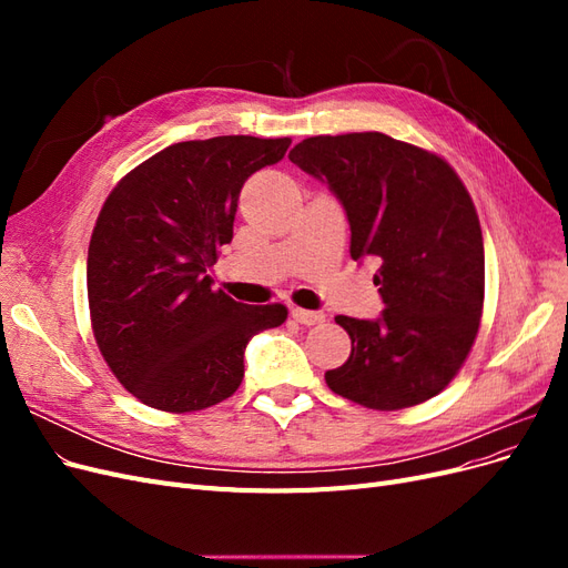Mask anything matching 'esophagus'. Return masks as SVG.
I'll list each match as a JSON object with an SVG mask.
<instances>
[{
  "mask_svg": "<svg viewBox=\"0 0 568 568\" xmlns=\"http://www.w3.org/2000/svg\"><path fill=\"white\" fill-rule=\"evenodd\" d=\"M291 315H294V320L305 324V326L324 322V313H320V311H303V307H291Z\"/></svg>",
  "mask_w": 568,
  "mask_h": 568,
  "instance_id": "1",
  "label": "esophagus"
}]
</instances>
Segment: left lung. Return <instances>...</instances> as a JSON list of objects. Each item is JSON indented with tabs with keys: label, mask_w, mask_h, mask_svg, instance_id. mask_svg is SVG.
<instances>
[{
	"label": "left lung",
	"mask_w": 568,
	"mask_h": 568,
	"mask_svg": "<svg viewBox=\"0 0 568 568\" xmlns=\"http://www.w3.org/2000/svg\"><path fill=\"white\" fill-rule=\"evenodd\" d=\"M288 159L343 205L353 261L379 265L384 311L336 317L351 357L324 374L326 386L388 412L434 398L467 359L484 311V236L467 186L436 153L382 132L307 136Z\"/></svg>",
	"instance_id": "left-lung-1"
}]
</instances>
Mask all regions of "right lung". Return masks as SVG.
I'll list each match as a JSON object with an SVG mask.
<instances>
[{
	"label": "right lung",
	"mask_w": 568,
	"mask_h": 568,
	"mask_svg": "<svg viewBox=\"0 0 568 568\" xmlns=\"http://www.w3.org/2000/svg\"><path fill=\"white\" fill-rule=\"evenodd\" d=\"M291 140L227 134L178 142L115 184L88 253L97 346L134 398L163 412L217 405L244 379L248 341L286 320L282 303L213 291L244 182Z\"/></svg>",
	"instance_id": "1"
}]
</instances>
